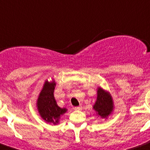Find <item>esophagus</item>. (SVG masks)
Wrapping results in <instances>:
<instances>
[{
	"instance_id": "esophagus-1",
	"label": "esophagus",
	"mask_w": 150,
	"mask_h": 150,
	"mask_svg": "<svg viewBox=\"0 0 150 150\" xmlns=\"http://www.w3.org/2000/svg\"><path fill=\"white\" fill-rule=\"evenodd\" d=\"M81 106H78V107H75V108H74V110H81Z\"/></svg>"
}]
</instances>
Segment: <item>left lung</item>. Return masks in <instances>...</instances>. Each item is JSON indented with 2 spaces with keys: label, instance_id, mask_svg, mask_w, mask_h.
<instances>
[{
  "label": "left lung",
  "instance_id": "obj_1",
  "mask_svg": "<svg viewBox=\"0 0 150 150\" xmlns=\"http://www.w3.org/2000/svg\"><path fill=\"white\" fill-rule=\"evenodd\" d=\"M97 114L100 117L107 118L111 114L114 108V104L110 94L102 88H98V97L94 105L93 106Z\"/></svg>",
  "mask_w": 150,
  "mask_h": 150
}]
</instances>
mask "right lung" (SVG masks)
<instances>
[{
  "label": "right lung",
  "mask_w": 150,
  "mask_h": 150,
  "mask_svg": "<svg viewBox=\"0 0 150 150\" xmlns=\"http://www.w3.org/2000/svg\"><path fill=\"white\" fill-rule=\"evenodd\" d=\"M55 81H45L37 100V109L41 117L48 123L57 124L60 117L67 111L66 108H61L57 105L54 98Z\"/></svg>",
  "instance_id": "right-lung-1"
}]
</instances>
